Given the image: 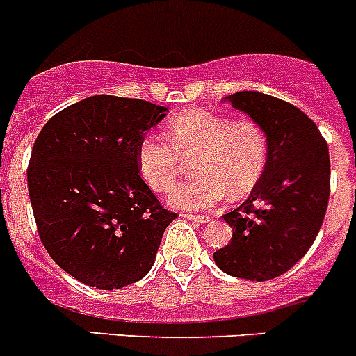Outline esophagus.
<instances>
[{"mask_svg": "<svg viewBox=\"0 0 356 356\" xmlns=\"http://www.w3.org/2000/svg\"><path fill=\"white\" fill-rule=\"evenodd\" d=\"M184 216H185V220L194 221V223H209V221H211L209 216H200V214H184Z\"/></svg>", "mask_w": 356, "mask_h": 356, "instance_id": "34e87169", "label": "esophagus"}]
</instances>
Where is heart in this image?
Returning <instances> with one entry per match:
<instances>
[{
  "instance_id": "heart-1",
  "label": "heart",
  "mask_w": 356,
  "mask_h": 356,
  "mask_svg": "<svg viewBox=\"0 0 356 356\" xmlns=\"http://www.w3.org/2000/svg\"><path fill=\"white\" fill-rule=\"evenodd\" d=\"M168 140L147 133L138 144L140 175L154 191H167L180 172L181 156L194 158L196 178L169 191L171 207L209 211L227 196L239 200L254 191L268 162L265 131L250 118H234L207 109H189L172 118Z\"/></svg>"
}]
</instances>
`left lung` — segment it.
Here are the masks:
<instances>
[{
    "instance_id": "8db88e82",
    "label": "left lung",
    "mask_w": 356,
    "mask_h": 356,
    "mask_svg": "<svg viewBox=\"0 0 356 356\" xmlns=\"http://www.w3.org/2000/svg\"><path fill=\"white\" fill-rule=\"evenodd\" d=\"M265 131L268 162L247 202L223 216L232 241L214 252L234 277L268 281L305 257L330 200V151L315 122L293 104L259 91L225 97Z\"/></svg>"
}]
</instances>
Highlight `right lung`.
Here are the masks:
<instances>
[{
    "label": "right lung",
    "instance_id": "obj_1",
    "mask_svg": "<svg viewBox=\"0 0 356 356\" xmlns=\"http://www.w3.org/2000/svg\"><path fill=\"white\" fill-rule=\"evenodd\" d=\"M165 113L147 100L93 95L54 115L33 144L26 178L39 238L88 286L118 290L144 277L176 218L136 162L138 144Z\"/></svg>",
    "mask_w": 356,
    "mask_h": 356
}]
</instances>
